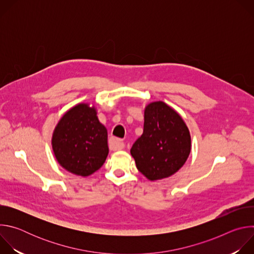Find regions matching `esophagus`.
Returning <instances> with one entry per match:
<instances>
[{"mask_svg":"<svg viewBox=\"0 0 254 254\" xmlns=\"http://www.w3.org/2000/svg\"><path fill=\"white\" fill-rule=\"evenodd\" d=\"M110 144L113 150H123L126 148V142L123 139L117 137H112L110 139Z\"/></svg>","mask_w":254,"mask_h":254,"instance_id":"obj_1","label":"esophagus"}]
</instances>
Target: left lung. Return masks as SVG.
Here are the masks:
<instances>
[{"label": "left lung", "instance_id": "left-lung-1", "mask_svg": "<svg viewBox=\"0 0 254 254\" xmlns=\"http://www.w3.org/2000/svg\"><path fill=\"white\" fill-rule=\"evenodd\" d=\"M143 120V132L130 150L135 166L150 181L169 178L190 155L189 128L182 117L161 100L146 105Z\"/></svg>", "mask_w": 254, "mask_h": 254}]
</instances>
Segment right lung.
<instances>
[{"label": "right lung", "instance_id": "1", "mask_svg": "<svg viewBox=\"0 0 254 254\" xmlns=\"http://www.w3.org/2000/svg\"><path fill=\"white\" fill-rule=\"evenodd\" d=\"M51 144L58 164L71 174L87 177L100 169L110 150L95 105L80 102L68 110L53 130Z\"/></svg>", "mask_w": 254, "mask_h": 254}]
</instances>
